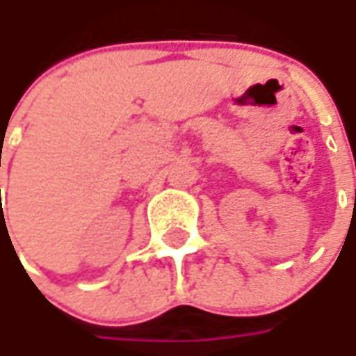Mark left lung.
<instances>
[{
  "label": "left lung",
  "mask_w": 356,
  "mask_h": 356,
  "mask_svg": "<svg viewBox=\"0 0 356 356\" xmlns=\"http://www.w3.org/2000/svg\"><path fill=\"white\" fill-rule=\"evenodd\" d=\"M355 199H356V191H355Z\"/></svg>",
  "instance_id": "8db88e82"
}]
</instances>
